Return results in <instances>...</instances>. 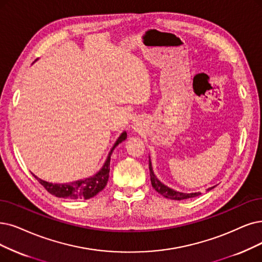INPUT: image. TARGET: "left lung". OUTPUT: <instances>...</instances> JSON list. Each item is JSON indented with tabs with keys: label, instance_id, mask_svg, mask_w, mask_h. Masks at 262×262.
Wrapping results in <instances>:
<instances>
[{
	"label": "left lung",
	"instance_id": "left-lung-1",
	"mask_svg": "<svg viewBox=\"0 0 262 262\" xmlns=\"http://www.w3.org/2000/svg\"><path fill=\"white\" fill-rule=\"evenodd\" d=\"M149 175H150V182H151V186L154 189L162 194L164 198H167V199H171V200H185V199H188V198H193V196H196L199 194H201V192H192V193H184V192H180V191H175L174 189H172V188H169L167 186H165L164 184H162L158 179H157L156 175L154 174V171H152V166H151V162L149 160ZM214 187H211L208 188L207 191H210L211 189H213Z\"/></svg>",
	"mask_w": 262,
	"mask_h": 262
}]
</instances>
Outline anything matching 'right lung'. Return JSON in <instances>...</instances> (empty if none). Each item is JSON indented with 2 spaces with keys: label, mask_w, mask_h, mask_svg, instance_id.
<instances>
[{
  "label": "right lung",
  "mask_w": 262,
  "mask_h": 262,
  "mask_svg": "<svg viewBox=\"0 0 262 262\" xmlns=\"http://www.w3.org/2000/svg\"><path fill=\"white\" fill-rule=\"evenodd\" d=\"M127 139V132H122L120 137L114 144L113 148L111 149L107 159L102 166V169L91 177L85 180H80L76 182H72L70 184H52L48 183L46 181H43L38 179L37 176L32 174L35 179L38 181V183L43 186L45 189L51 193L52 195H56L58 198H64V199H71V200H87L92 196H95L97 193H99L101 190L105 188L108 176H110V162H111V155L113 150L115 149L118 144H120L122 141Z\"/></svg>",
  "instance_id": "1"
}]
</instances>
